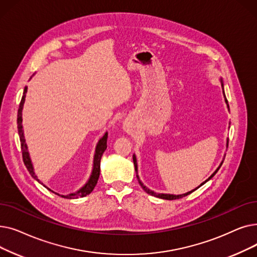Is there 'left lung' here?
Wrapping results in <instances>:
<instances>
[{
  "label": "left lung",
  "mask_w": 257,
  "mask_h": 257,
  "mask_svg": "<svg viewBox=\"0 0 257 257\" xmlns=\"http://www.w3.org/2000/svg\"><path fill=\"white\" fill-rule=\"evenodd\" d=\"M221 83H222V89H223V94H224V99H225V102H226V104H227V108H228V111H229V105H228V101H227V99H226V96H225V91H224V82H223V79L221 78ZM230 124V123H229ZM228 147V140H227V142H226V148ZM224 158H225V156H224ZM223 161L224 160H222L221 161V164H220V166L217 168V170H215L210 176L204 181V182H202L198 187H196L195 190H193V191H191V192H187V193H185V194H181V195H173V194H164V193H155L154 191H151L150 188H148L143 182H142V180L140 179V176H139V168H138V159H137V156H136V154H133V164H134V168H136V172H137V177H138V180H139V183L141 184V186L143 187V190L147 193V194H149V195H151V196H154V197H156V198H160V199H165V200H176V199H180V198H183V197H185V196H187V195H190V194H192L193 192H195L196 190H198V188L200 187V186H202L203 185L204 183H206L207 181H209L214 175H215V173H217L218 171H219V169L221 168V166H222V164H223Z\"/></svg>",
  "instance_id": "obj_1"
}]
</instances>
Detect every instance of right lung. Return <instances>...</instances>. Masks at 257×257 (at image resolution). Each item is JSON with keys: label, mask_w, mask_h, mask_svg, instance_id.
<instances>
[{"label": "right lung", "mask_w": 257, "mask_h": 257, "mask_svg": "<svg viewBox=\"0 0 257 257\" xmlns=\"http://www.w3.org/2000/svg\"><path fill=\"white\" fill-rule=\"evenodd\" d=\"M32 78V77H31ZM30 78V79H31ZM27 90H28V87L25 86L24 88V92H23V97L20 103V108H19V111H18V130H19V136H20V141H21V146H22V152H23V160H24V164L27 168V170L29 171L31 176L40 184H43L40 182V180L37 178V176L35 175L34 172V167L32 164V160L28 151V147H27L26 144V140H25V134H24V129H23V108H24V103H25V99H26V93ZM107 138H108V132H105L104 136L99 140L97 146H96V149H94V155H93V163H92V170H91V174L88 178V180L86 181V183L78 190L75 193H71L69 195H60L58 193L53 192L52 190H50L49 187H47L45 184H43L45 187H47L49 191L53 192L54 194H56L58 196H61L62 198L65 199H75V198H82L85 197L87 195H89L92 191L94 186L97 185L99 176H100V163H101V158L102 155L104 153V151L106 150L107 148Z\"/></svg>", "instance_id": "1"}]
</instances>
